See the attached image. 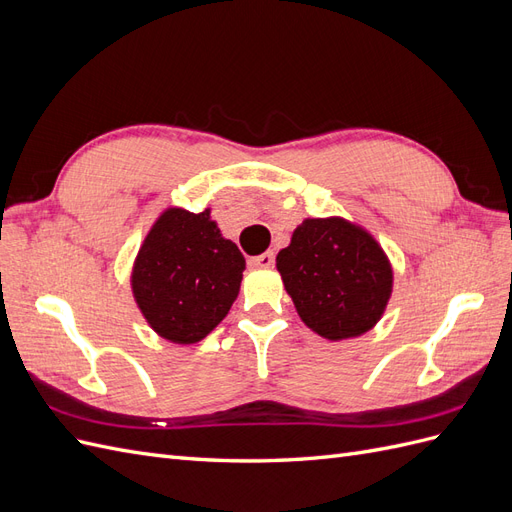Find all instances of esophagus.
Segmentation results:
<instances>
[{
    "label": "esophagus",
    "mask_w": 512,
    "mask_h": 512,
    "mask_svg": "<svg viewBox=\"0 0 512 512\" xmlns=\"http://www.w3.org/2000/svg\"><path fill=\"white\" fill-rule=\"evenodd\" d=\"M273 262H275V254H273V252H265V254L250 258V265H252V267H260V269L273 267Z\"/></svg>",
    "instance_id": "1"
}]
</instances>
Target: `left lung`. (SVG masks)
I'll use <instances>...</instances> for the list:
<instances>
[{
  "mask_svg": "<svg viewBox=\"0 0 512 512\" xmlns=\"http://www.w3.org/2000/svg\"><path fill=\"white\" fill-rule=\"evenodd\" d=\"M275 267L305 327L331 342L374 329L393 294L382 245L339 215L303 220Z\"/></svg>",
  "mask_w": 512,
  "mask_h": 512,
  "instance_id": "left-lung-1",
  "label": "left lung"
}]
</instances>
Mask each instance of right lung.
<instances>
[{
  "mask_svg": "<svg viewBox=\"0 0 512 512\" xmlns=\"http://www.w3.org/2000/svg\"><path fill=\"white\" fill-rule=\"evenodd\" d=\"M245 271L239 247L222 237L211 209H164L138 250L130 286L149 327L170 344L205 339L230 312Z\"/></svg>",
  "mask_w": 512,
  "mask_h": 512,
  "instance_id": "add662e5",
  "label": "right lung"
}]
</instances>
